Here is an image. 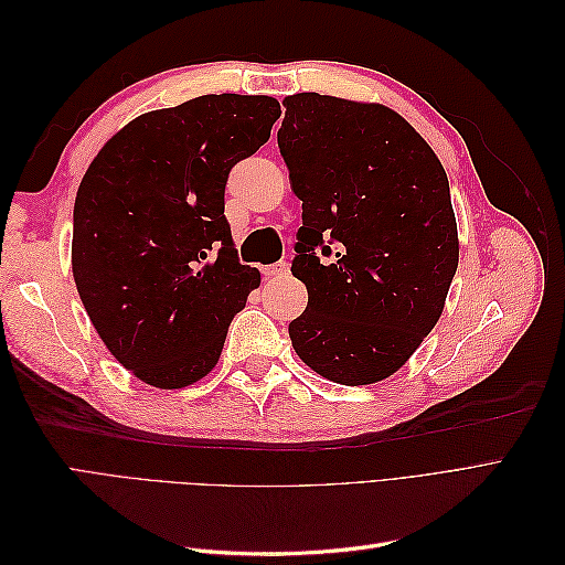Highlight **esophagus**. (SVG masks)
Returning <instances> with one entry per match:
<instances>
[{
  "label": "esophagus",
  "instance_id": "obj_1",
  "mask_svg": "<svg viewBox=\"0 0 565 565\" xmlns=\"http://www.w3.org/2000/svg\"><path fill=\"white\" fill-rule=\"evenodd\" d=\"M289 266L285 262H278V264H270V266H264V276L266 278H282L287 276Z\"/></svg>",
  "mask_w": 565,
  "mask_h": 565
}]
</instances>
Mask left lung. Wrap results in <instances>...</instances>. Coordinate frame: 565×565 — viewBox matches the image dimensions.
Wrapping results in <instances>:
<instances>
[{"mask_svg": "<svg viewBox=\"0 0 565 565\" xmlns=\"http://www.w3.org/2000/svg\"><path fill=\"white\" fill-rule=\"evenodd\" d=\"M278 148L301 200L289 322L301 361L358 386L391 377L434 330L457 270L450 183L436 152L377 104L287 96Z\"/></svg>", "mask_w": 565, "mask_h": 565, "instance_id": "left-lung-1", "label": "left lung"}]
</instances>
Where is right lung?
<instances>
[{
  "label": "right lung",
  "instance_id": "right-lung-1",
  "mask_svg": "<svg viewBox=\"0 0 565 565\" xmlns=\"http://www.w3.org/2000/svg\"><path fill=\"white\" fill-rule=\"evenodd\" d=\"M278 117L276 98L241 94L152 110L119 129L79 183V299L108 351L150 386L202 380L262 282L237 259L224 193Z\"/></svg>",
  "mask_w": 565,
  "mask_h": 565
}]
</instances>
